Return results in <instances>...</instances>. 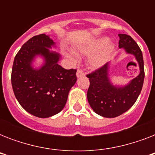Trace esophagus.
<instances>
[{
	"label": "esophagus",
	"mask_w": 155,
	"mask_h": 155,
	"mask_svg": "<svg viewBox=\"0 0 155 155\" xmlns=\"http://www.w3.org/2000/svg\"><path fill=\"white\" fill-rule=\"evenodd\" d=\"M84 72L81 69H78L77 71H76V76L79 78L81 77V76H84Z\"/></svg>",
	"instance_id": "34e87169"
}]
</instances>
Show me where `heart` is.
Masks as SVG:
<instances>
[{"label": "heart", "instance_id": "obj_1", "mask_svg": "<svg viewBox=\"0 0 155 155\" xmlns=\"http://www.w3.org/2000/svg\"><path fill=\"white\" fill-rule=\"evenodd\" d=\"M108 42V38H102L96 40L91 44L80 48V51L85 54H93L89 58V64L93 68H100L109 59L114 50V46ZM68 56L74 58V56L71 54H68Z\"/></svg>", "mask_w": 155, "mask_h": 155}]
</instances>
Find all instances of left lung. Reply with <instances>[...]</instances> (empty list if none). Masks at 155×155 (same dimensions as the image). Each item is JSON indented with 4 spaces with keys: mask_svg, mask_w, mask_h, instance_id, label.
<instances>
[{
    "mask_svg": "<svg viewBox=\"0 0 155 155\" xmlns=\"http://www.w3.org/2000/svg\"><path fill=\"white\" fill-rule=\"evenodd\" d=\"M118 36L119 48L135 56L140 73L123 87L114 86L110 82L108 63L87 75L90 81L87 93L88 103L95 113L104 117H116L129 110L137 101L144 82V62L140 47L130 35L119 34Z\"/></svg>",
    "mask_w": 155,
    "mask_h": 155,
    "instance_id": "1",
    "label": "left lung"
}]
</instances>
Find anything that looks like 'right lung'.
I'll return each instance as SVG.
<instances>
[{
    "label": "right lung",
    "mask_w": 155,
    "mask_h": 155,
    "mask_svg": "<svg viewBox=\"0 0 155 155\" xmlns=\"http://www.w3.org/2000/svg\"><path fill=\"white\" fill-rule=\"evenodd\" d=\"M54 42L45 34L36 35L23 44L13 61L11 83L18 101L25 111L40 118L55 115L65 106L69 91L76 82V69L58 65L59 54L51 51ZM37 55L45 64L32 67Z\"/></svg>",
    "instance_id": "add662e5"
}]
</instances>
